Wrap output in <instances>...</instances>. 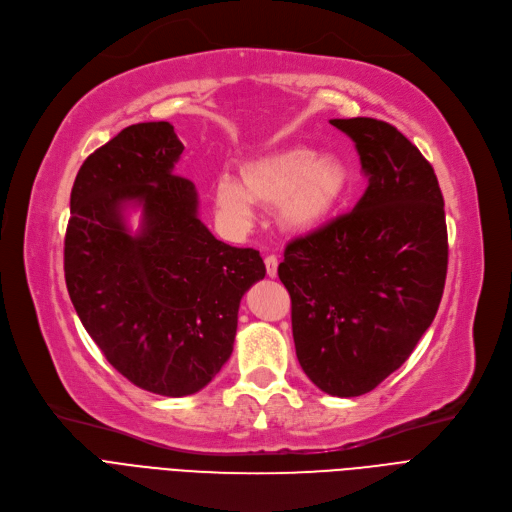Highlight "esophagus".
I'll return each mask as SVG.
<instances>
[{
  "instance_id": "34e87169",
  "label": "esophagus",
  "mask_w": 512,
  "mask_h": 512,
  "mask_svg": "<svg viewBox=\"0 0 512 512\" xmlns=\"http://www.w3.org/2000/svg\"><path fill=\"white\" fill-rule=\"evenodd\" d=\"M265 272H268L270 278H276V274H278V257L276 255L265 257Z\"/></svg>"
}]
</instances>
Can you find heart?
Instances as JSON below:
<instances>
[{
	"label": "heart",
	"instance_id": "heart-1",
	"mask_svg": "<svg viewBox=\"0 0 512 512\" xmlns=\"http://www.w3.org/2000/svg\"><path fill=\"white\" fill-rule=\"evenodd\" d=\"M351 186L349 167L335 154H316L307 146H288L240 165V182L219 177L213 203L234 226L247 224L253 207H278L286 230L311 234L337 213Z\"/></svg>",
	"mask_w": 512,
	"mask_h": 512
}]
</instances>
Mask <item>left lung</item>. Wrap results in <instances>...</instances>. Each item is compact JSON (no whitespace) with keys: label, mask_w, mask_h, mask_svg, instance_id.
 Wrapping results in <instances>:
<instances>
[{"label":"left lung","mask_w":512,"mask_h":512,"mask_svg":"<svg viewBox=\"0 0 512 512\" xmlns=\"http://www.w3.org/2000/svg\"><path fill=\"white\" fill-rule=\"evenodd\" d=\"M355 142L368 188L347 215L288 242L297 358L328 395L355 397L402 366L431 326L448 272V228L431 163L393 125L332 119Z\"/></svg>","instance_id":"left-lung-1"}]
</instances>
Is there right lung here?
I'll return each instance as SVG.
<instances>
[{
    "instance_id": "right-lung-1",
    "label": "right lung",
    "mask_w": 512,
    "mask_h": 512,
    "mask_svg": "<svg viewBox=\"0 0 512 512\" xmlns=\"http://www.w3.org/2000/svg\"><path fill=\"white\" fill-rule=\"evenodd\" d=\"M184 144L167 121L125 127L81 165L64 278L87 335L117 372L157 395L211 383L232 355L242 295L263 280L255 249L217 240L198 194L173 173ZM143 209L136 235L124 211Z\"/></svg>"
}]
</instances>
